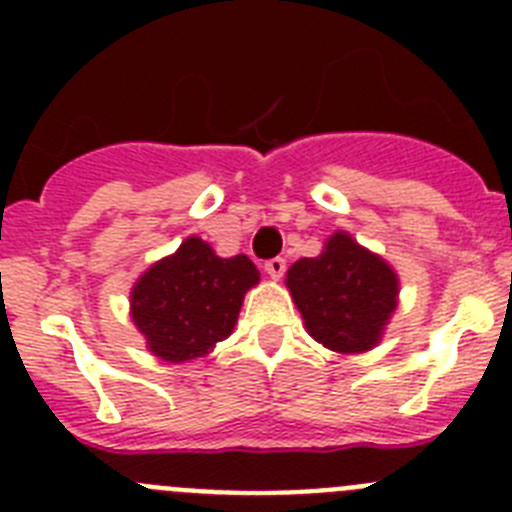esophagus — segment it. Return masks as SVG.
<instances>
[{"mask_svg":"<svg viewBox=\"0 0 512 512\" xmlns=\"http://www.w3.org/2000/svg\"><path fill=\"white\" fill-rule=\"evenodd\" d=\"M284 269H287V261L279 259V256H277V259H269L264 264V271H266V274H269L271 279H282L284 277Z\"/></svg>","mask_w":512,"mask_h":512,"instance_id":"34e87169","label":"esophagus"}]
</instances>
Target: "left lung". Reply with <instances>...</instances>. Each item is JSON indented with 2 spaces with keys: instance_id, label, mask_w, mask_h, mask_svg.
Returning <instances> with one entry per match:
<instances>
[{
  "instance_id": "8db88e82",
  "label": "left lung",
  "mask_w": 512,
  "mask_h": 512,
  "mask_svg": "<svg viewBox=\"0 0 512 512\" xmlns=\"http://www.w3.org/2000/svg\"><path fill=\"white\" fill-rule=\"evenodd\" d=\"M287 289L305 328L336 354H366L379 346L400 302V277L392 264L336 230L315 259L289 266Z\"/></svg>"
}]
</instances>
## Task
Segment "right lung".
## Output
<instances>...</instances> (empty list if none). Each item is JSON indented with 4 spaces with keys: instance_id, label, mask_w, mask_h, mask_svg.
<instances>
[{
    "instance_id": "right-lung-1",
    "label": "right lung",
    "mask_w": 512,
    "mask_h": 512,
    "mask_svg": "<svg viewBox=\"0 0 512 512\" xmlns=\"http://www.w3.org/2000/svg\"><path fill=\"white\" fill-rule=\"evenodd\" d=\"M259 279L248 256L223 259L200 235H189L135 279L130 318L156 359L194 361L233 333L243 297Z\"/></svg>"
}]
</instances>
